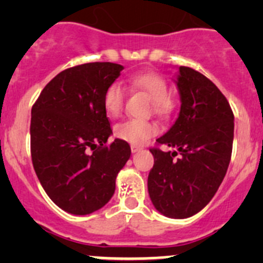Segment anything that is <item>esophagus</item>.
<instances>
[{"mask_svg": "<svg viewBox=\"0 0 263 263\" xmlns=\"http://www.w3.org/2000/svg\"><path fill=\"white\" fill-rule=\"evenodd\" d=\"M141 150V147L137 146V145H131V151L132 153H137V151Z\"/></svg>", "mask_w": 263, "mask_h": 263, "instance_id": "1", "label": "esophagus"}]
</instances>
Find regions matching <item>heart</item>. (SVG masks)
Masks as SVG:
<instances>
[{"instance_id": "b5f03b06", "label": "heart", "mask_w": 263, "mask_h": 263, "mask_svg": "<svg viewBox=\"0 0 263 263\" xmlns=\"http://www.w3.org/2000/svg\"><path fill=\"white\" fill-rule=\"evenodd\" d=\"M129 84L141 90L153 100V112L161 118H168L173 112L174 104L169 98L168 82L154 72H142L132 75ZM124 89L121 82H112L103 95V107L108 116L117 117L123 109ZM158 134V126L153 121L127 119L115 126V136L131 145H142Z\"/></svg>"}]
</instances>
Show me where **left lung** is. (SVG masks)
Returning a JSON list of instances; mask_svg holds the SVG:
<instances>
[{"mask_svg":"<svg viewBox=\"0 0 263 263\" xmlns=\"http://www.w3.org/2000/svg\"><path fill=\"white\" fill-rule=\"evenodd\" d=\"M181 95L177 121L159 145L151 147L154 166L148 173L151 202L164 216L185 219L202 210L221 184L234 137V115L213 81L181 66L176 81Z\"/></svg>","mask_w":263,"mask_h":263,"instance_id":"1","label":"left lung"}]
</instances>
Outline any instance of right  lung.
<instances>
[{"mask_svg":"<svg viewBox=\"0 0 263 263\" xmlns=\"http://www.w3.org/2000/svg\"><path fill=\"white\" fill-rule=\"evenodd\" d=\"M122 70L112 62L67 68L46 85L31 108L34 171L50 200L70 214L102 209L131 156V147L122 140L105 145L112 128L103 95Z\"/></svg>","mask_w":263,"mask_h":263,"instance_id":"add662e5","label":"right lung"}]
</instances>
